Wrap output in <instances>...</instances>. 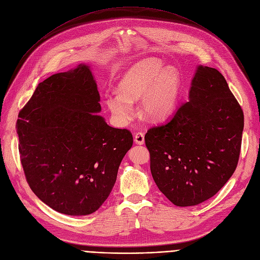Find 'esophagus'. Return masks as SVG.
Masks as SVG:
<instances>
[{
  "label": "esophagus",
  "mask_w": 260,
  "mask_h": 260,
  "mask_svg": "<svg viewBox=\"0 0 260 260\" xmlns=\"http://www.w3.org/2000/svg\"><path fill=\"white\" fill-rule=\"evenodd\" d=\"M134 141L136 144H143L144 143V134L143 133H137L136 135H135L134 137Z\"/></svg>",
  "instance_id": "esophagus-1"
}]
</instances>
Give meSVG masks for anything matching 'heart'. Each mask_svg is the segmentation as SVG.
I'll list each match as a JSON object with an SVG mask.
<instances>
[{"label":"heart","mask_w":260,"mask_h":260,"mask_svg":"<svg viewBox=\"0 0 260 260\" xmlns=\"http://www.w3.org/2000/svg\"><path fill=\"white\" fill-rule=\"evenodd\" d=\"M119 93L106 96V106L119 125L134 118L132 103L139 100L140 114L151 121H161L175 111L182 78L174 67L157 58H145L131 66L118 83Z\"/></svg>","instance_id":"b5f03b06"}]
</instances>
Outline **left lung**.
<instances>
[{"mask_svg":"<svg viewBox=\"0 0 260 260\" xmlns=\"http://www.w3.org/2000/svg\"><path fill=\"white\" fill-rule=\"evenodd\" d=\"M243 125L242 109L224 76L198 66L188 102L145 134L158 189L179 207L213 197L236 170Z\"/></svg>","mask_w":260,"mask_h":260,"instance_id":"obj_1","label":"left lung"}]
</instances>
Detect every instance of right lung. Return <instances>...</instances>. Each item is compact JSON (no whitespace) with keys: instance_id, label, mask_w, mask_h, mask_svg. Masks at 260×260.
<instances>
[{"instance_id":"right-lung-1","label":"right lung","mask_w":260,"mask_h":260,"mask_svg":"<svg viewBox=\"0 0 260 260\" xmlns=\"http://www.w3.org/2000/svg\"><path fill=\"white\" fill-rule=\"evenodd\" d=\"M90 66L40 83L19 114V152L26 180L44 204L69 216L98 210L133 145L127 129L109 126Z\"/></svg>"}]
</instances>
